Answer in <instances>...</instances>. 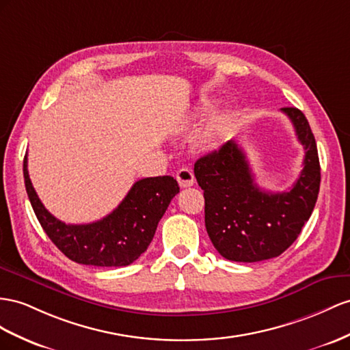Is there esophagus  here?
<instances>
[{
  "instance_id": "34e87169",
  "label": "esophagus",
  "mask_w": 350,
  "mask_h": 350,
  "mask_svg": "<svg viewBox=\"0 0 350 350\" xmlns=\"http://www.w3.org/2000/svg\"><path fill=\"white\" fill-rule=\"evenodd\" d=\"M176 178H177L178 185H180V187H191L195 182L192 170L187 168V167H183V168L178 170L177 174H176Z\"/></svg>"
}]
</instances>
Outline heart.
<instances>
[{"instance_id": "heart-1", "label": "heart", "mask_w": 350, "mask_h": 350, "mask_svg": "<svg viewBox=\"0 0 350 350\" xmlns=\"http://www.w3.org/2000/svg\"><path fill=\"white\" fill-rule=\"evenodd\" d=\"M213 109L210 100H202L196 107V115L202 116ZM237 122V112L234 109H223L213 116L207 127L204 129L200 136V146L205 150H214L221 146L225 140L234 131Z\"/></svg>"}]
</instances>
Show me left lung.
Returning a JSON list of instances; mask_svg holds the SVG:
<instances>
[{"instance_id": "8db88e82", "label": "left lung", "mask_w": 350, "mask_h": 350, "mask_svg": "<svg viewBox=\"0 0 350 350\" xmlns=\"http://www.w3.org/2000/svg\"><path fill=\"white\" fill-rule=\"evenodd\" d=\"M304 148L303 170L286 192H265L254 183L245 152L229 140L195 163L204 191L205 228L214 248L232 262H262L288 248L315 207L321 183L317 142L297 107L281 109Z\"/></svg>"}]
</instances>
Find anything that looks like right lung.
I'll list each match as a JSON object with an SVG mask.
<instances>
[{
  "label": "right lung",
  "instance_id": "add662e5",
  "mask_svg": "<svg viewBox=\"0 0 350 350\" xmlns=\"http://www.w3.org/2000/svg\"><path fill=\"white\" fill-rule=\"evenodd\" d=\"M25 187L40 225L70 260L97 267H120L137 260L148 250L158 221L178 193L172 176L146 177L133 185L111 214L87 225H66L46 210L31 183L28 158L23 159Z\"/></svg>",
  "mask_w": 350,
  "mask_h": 350
}]
</instances>
